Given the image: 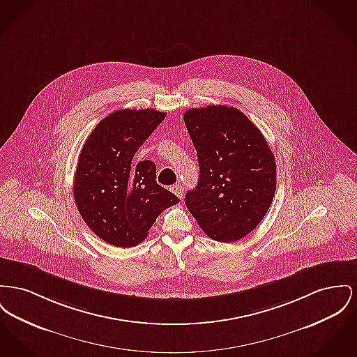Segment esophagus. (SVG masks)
<instances>
[{
    "label": "esophagus",
    "instance_id": "1",
    "mask_svg": "<svg viewBox=\"0 0 357 357\" xmlns=\"http://www.w3.org/2000/svg\"><path fill=\"white\" fill-rule=\"evenodd\" d=\"M171 191L176 195V197H179V198H182V195H183V186L182 185H179V183H176V185H174L172 188H171Z\"/></svg>",
    "mask_w": 357,
    "mask_h": 357
}]
</instances>
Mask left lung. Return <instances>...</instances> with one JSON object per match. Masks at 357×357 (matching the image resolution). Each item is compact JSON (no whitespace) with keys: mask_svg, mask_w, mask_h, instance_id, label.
Wrapping results in <instances>:
<instances>
[{"mask_svg":"<svg viewBox=\"0 0 357 357\" xmlns=\"http://www.w3.org/2000/svg\"><path fill=\"white\" fill-rule=\"evenodd\" d=\"M183 119L199 165L198 185L186 194L185 204L210 238L237 241L259 225L273 202V151L236 107H195Z\"/></svg>","mask_w":357,"mask_h":357,"instance_id":"1","label":"left lung"}]
</instances>
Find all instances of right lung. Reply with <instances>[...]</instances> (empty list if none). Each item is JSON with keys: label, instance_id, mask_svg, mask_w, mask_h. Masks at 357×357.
<instances>
[{"label": "right lung", "instance_id": "1", "mask_svg": "<svg viewBox=\"0 0 357 357\" xmlns=\"http://www.w3.org/2000/svg\"><path fill=\"white\" fill-rule=\"evenodd\" d=\"M166 119L155 109H121L101 120L84 142L74 176V199L86 225L106 243L140 244L158 215L179 198L156 183L151 160L133 156Z\"/></svg>", "mask_w": 357, "mask_h": 357}]
</instances>
